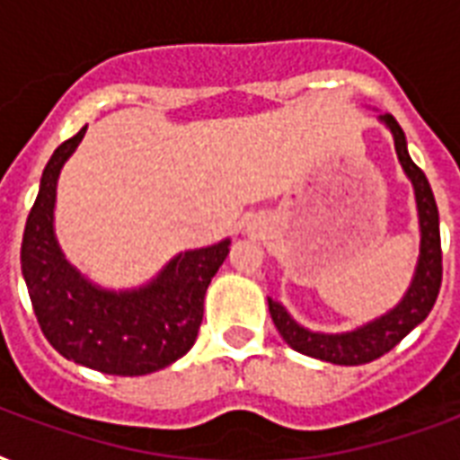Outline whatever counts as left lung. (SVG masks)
Returning a JSON list of instances; mask_svg holds the SVG:
<instances>
[{
	"instance_id": "left-lung-1",
	"label": "left lung",
	"mask_w": 460,
	"mask_h": 460,
	"mask_svg": "<svg viewBox=\"0 0 460 460\" xmlns=\"http://www.w3.org/2000/svg\"><path fill=\"white\" fill-rule=\"evenodd\" d=\"M379 121H385L386 128L394 136V147L399 155L403 172L413 183L415 202H418V219H420V258L415 267L413 281L408 287L406 296L389 313L367 322L363 327L343 334H322L301 327L298 322L287 313L281 303L267 298L270 314L274 327L279 329L284 341L298 353L310 358H320L334 365H363L377 360L396 346V343L413 332L435 305L439 287H442V238H439V212H437L435 195L429 188L428 176L415 164L406 147V136L399 121L392 114H382Z\"/></svg>"
}]
</instances>
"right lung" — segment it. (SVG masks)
Returning a JSON list of instances; mask_svg holds the SVG:
<instances>
[{"label":"right lung","instance_id":"obj_1","mask_svg":"<svg viewBox=\"0 0 460 460\" xmlns=\"http://www.w3.org/2000/svg\"><path fill=\"white\" fill-rule=\"evenodd\" d=\"M85 128L64 140L47 162L25 222L21 270L42 334L66 360L119 377L150 375L186 356L195 343L205 291L231 241L179 252L140 288L110 291L85 279L54 236L57 179Z\"/></svg>","mask_w":460,"mask_h":460}]
</instances>
